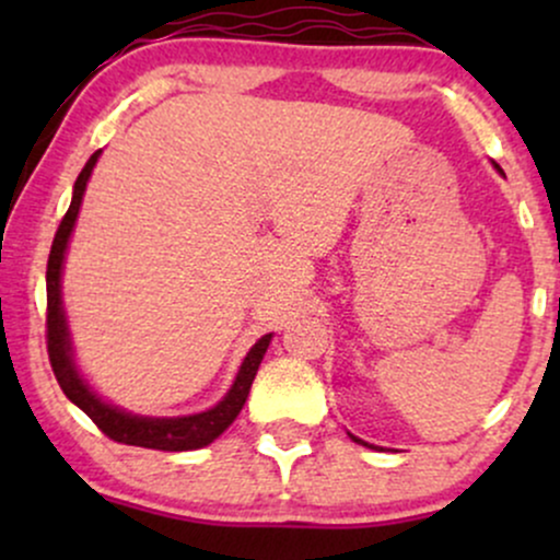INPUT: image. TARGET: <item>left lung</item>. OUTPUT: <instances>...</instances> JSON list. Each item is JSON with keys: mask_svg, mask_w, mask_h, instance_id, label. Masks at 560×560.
Returning a JSON list of instances; mask_svg holds the SVG:
<instances>
[{"mask_svg": "<svg viewBox=\"0 0 560 560\" xmlns=\"http://www.w3.org/2000/svg\"><path fill=\"white\" fill-rule=\"evenodd\" d=\"M352 440H355V442H361V440H358V436H352Z\"/></svg>", "mask_w": 560, "mask_h": 560, "instance_id": "left-lung-1", "label": "left lung"}]
</instances>
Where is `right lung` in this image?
<instances>
[{"instance_id": "1", "label": "right lung", "mask_w": 560, "mask_h": 560, "mask_svg": "<svg viewBox=\"0 0 560 560\" xmlns=\"http://www.w3.org/2000/svg\"><path fill=\"white\" fill-rule=\"evenodd\" d=\"M100 158V150L89 158V163L83 165L73 186V199H70L68 213L62 215L60 226H57L52 249H49L47 260V352L49 363L57 376V384L66 392L68 400H73L83 413L92 419L100 432L110 436L115 442H124V445H137V447H150V450H168V453H178V450H197L210 445L218 434H223L240 416L244 400H247L249 387H253V378L258 374V365L266 355L268 342H271V334L258 339L253 350L244 358L240 374H236L234 387L229 389V395L223 397L215 408L205 410L197 416H184V419H141V416L124 413V410L105 405L100 397L94 395L86 384L81 382V376L75 374L73 361H70V342H68V329H66V316H62V302H60V271H62V258H66L68 236L73 231L75 215H79L83 189H86L89 176Z\"/></svg>"}]
</instances>
